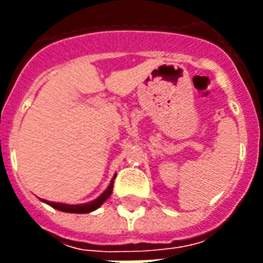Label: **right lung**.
I'll use <instances>...</instances> for the list:
<instances>
[{
  "instance_id": "add662e5",
  "label": "right lung",
  "mask_w": 263,
  "mask_h": 263,
  "mask_svg": "<svg viewBox=\"0 0 263 263\" xmlns=\"http://www.w3.org/2000/svg\"><path fill=\"white\" fill-rule=\"evenodd\" d=\"M116 179V175L115 177L111 179L110 184H109V187L105 190V191L101 194V195L97 198V199L91 200L88 203H83V204H65V203H55V202H49V200H43L45 203H47L49 206L51 208L57 209L60 212H65V213H78V214H84V213H90V212H94L97 209L101 206V204L105 202V200L110 196L111 191H113V181Z\"/></svg>"
}]
</instances>
